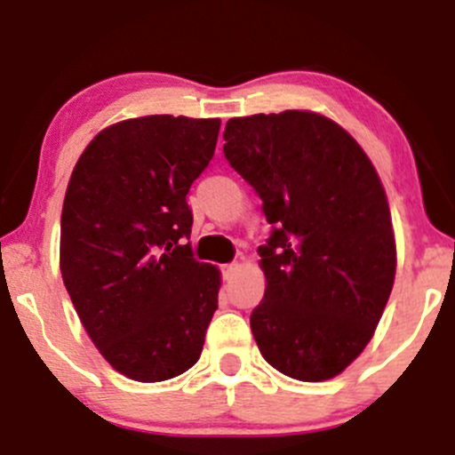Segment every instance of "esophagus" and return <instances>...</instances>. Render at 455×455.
Here are the masks:
<instances>
[{
  "instance_id": "1",
  "label": "esophagus",
  "mask_w": 455,
  "mask_h": 455,
  "mask_svg": "<svg viewBox=\"0 0 455 455\" xmlns=\"http://www.w3.org/2000/svg\"><path fill=\"white\" fill-rule=\"evenodd\" d=\"M237 269H239V263L237 261H233V263H228V266H224V269H222L224 278H227V281H231V278L235 276Z\"/></svg>"
}]
</instances>
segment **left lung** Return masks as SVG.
<instances>
[{"label": "left lung", "instance_id": "left-lung-1", "mask_svg": "<svg viewBox=\"0 0 455 455\" xmlns=\"http://www.w3.org/2000/svg\"><path fill=\"white\" fill-rule=\"evenodd\" d=\"M224 142L272 224L254 341L284 376L331 380L365 349L395 278L380 177L346 129L313 112L231 118Z\"/></svg>", "mask_w": 455, "mask_h": 455}]
</instances>
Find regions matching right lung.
I'll return each instance as SVG.
<instances>
[{
    "label": "right lung",
    "instance_id": "right-lung-1",
    "mask_svg": "<svg viewBox=\"0 0 455 455\" xmlns=\"http://www.w3.org/2000/svg\"><path fill=\"white\" fill-rule=\"evenodd\" d=\"M218 118L157 114L103 129L75 164L60 272L103 358L162 382L201 358L220 272L194 259L188 192L212 162Z\"/></svg>",
    "mask_w": 455,
    "mask_h": 455
}]
</instances>
